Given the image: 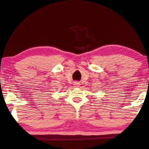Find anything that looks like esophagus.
Segmentation results:
<instances>
[{"mask_svg":"<svg viewBox=\"0 0 149 149\" xmlns=\"http://www.w3.org/2000/svg\"><path fill=\"white\" fill-rule=\"evenodd\" d=\"M74 86L75 87H79V82H77V81H75V82H74Z\"/></svg>","mask_w":149,"mask_h":149,"instance_id":"obj_1","label":"esophagus"}]
</instances>
